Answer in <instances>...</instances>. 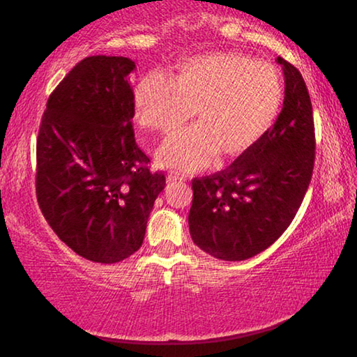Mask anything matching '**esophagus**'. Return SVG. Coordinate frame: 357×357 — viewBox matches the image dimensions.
Wrapping results in <instances>:
<instances>
[{
    "label": "esophagus",
    "mask_w": 357,
    "mask_h": 357,
    "mask_svg": "<svg viewBox=\"0 0 357 357\" xmlns=\"http://www.w3.org/2000/svg\"><path fill=\"white\" fill-rule=\"evenodd\" d=\"M181 181H184V178L183 176H179V174H176V173H170L167 176V183L168 184H172V183H181Z\"/></svg>",
    "instance_id": "1"
}]
</instances>
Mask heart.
Instances as JSON below:
<instances>
[{"label": "heart", "mask_w": 357, "mask_h": 357, "mask_svg": "<svg viewBox=\"0 0 357 357\" xmlns=\"http://www.w3.org/2000/svg\"><path fill=\"white\" fill-rule=\"evenodd\" d=\"M285 84L280 72L241 53L220 52L181 63L168 80L144 77L135 89V119L143 129L172 137L193 113L195 128L168 140L160 165L183 172L217 155L234 160L257 146L279 118Z\"/></svg>", "instance_id": "b5f03b06"}]
</instances>
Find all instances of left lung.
<instances>
[{"label": "left lung", "instance_id": "8db88e82", "mask_svg": "<svg viewBox=\"0 0 357 357\" xmlns=\"http://www.w3.org/2000/svg\"><path fill=\"white\" fill-rule=\"evenodd\" d=\"M285 75L283 108L268 134L225 170L192 181V241L225 261L268 249L293 222L315 164V126L301 72L277 58Z\"/></svg>", "mask_w": 357, "mask_h": 357}]
</instances>
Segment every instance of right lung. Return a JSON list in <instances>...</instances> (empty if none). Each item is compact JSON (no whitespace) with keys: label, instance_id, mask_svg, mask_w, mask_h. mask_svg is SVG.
I'll list each match as a JSON object with an SVG mask.
<instances>
[{"label":"right lung","instance_id":"right-lung-1","mask_svg":"<svg viewBox=\"0 0 357 357\" xmlns=\"http://www.w3.org/2000/svg\"><path fill=\"white\" fill-rule=\"evenodd\" d=\"M124 56H88L47 100L36 143V195L56 236L94 263H118L143 244L165 187L149 172L132 118L134 91Z\"/></svg>","mask_w":357,"mask_h":357}]
</instances>
